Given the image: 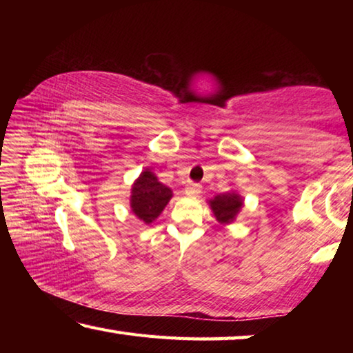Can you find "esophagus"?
<instances>
[{
  "instance_id": "obj_1",
  "label": "esophagus",
  "mask_w": 353,
  "mask_h": 353,
  "mask_svg": "<svg viewBox=\"0 0 353 353\" xmlns=\"http://www.w3.org/2000/svg\"><path fill=\"white\" fill-rule=\"evenodd\" d=\"M202 191V185L201 183H188L185 187V194L188 196H198Z\"/></svg>"
}]
</instances>
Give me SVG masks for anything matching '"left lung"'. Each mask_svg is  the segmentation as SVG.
I'll list each match as a JSON object with an SVG mask.
<instances>
[{
	"label": "left lung",
	"instance_id": "obj_1",
	"mask_svg": "<svg viewBox=\"0 0 353 353\" xmlns=\"http://www.w3.org/2000/svg\"><path fill=\"white\" fill-rule=\"evenodd\" d=\"M212 210L214 216L223 224H229L235 219L236 213L240 212L243 205V201L235 193H227V194H218L216 198L210 201Z\"/></svg>",
	"mask_w": 353,
	"mask_h": 353
}]
</instances>
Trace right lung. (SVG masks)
<instances>
[{"mask_svg":"<svg viewBox=\"0 0 353 353\" xmlns=\"http://www.w3.org/2000/svg\"><path fill=\"white\" fill-rule=\"evenodd\" d=\"M172 191L157 181L151 171H143L132 187L130 207L132 212L146 224L159 216L171 199Z\"/></svg>","mask_w":353,"mask_h":353,"instance_id":"add662e5","label":"right lung"}]
</instances>
